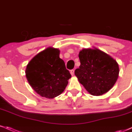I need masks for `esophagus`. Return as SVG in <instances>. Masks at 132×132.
Returning <instances> with one entry per match:
<instances>
[{
    "label": "esophagus",
    "mask_w": 132,
    "mask_h": 132,
    "mask_svg": "<svg viewBox=\"0 0 132 132\" xmlns=\"http://www.w3.org/2000/svg\"><path fill=\"white\" fill-rule=\"evenodd\" d=\"M70 73H71V75L73 76L74 74H75V70H74V69H72V70H71L70 71Z\"/></svg>",
    "instance_id": "esophagus-1"
}]
</instances>
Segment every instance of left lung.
<instances>
[{
    "mask_svg": "<svg viewBox=\"0 0 132 132\" xmlns=\"http://www.w3.org/2000/svg\"><path fill=\"white\" fill-rule=\"evenodd\" d=\"M79 68L75 74L90 94L101 95L113 87L119 77V65L105 53L95 49H83L79 53Z\"/></svg>",
    "mask_w": 132,
    "mask_h": 132,
    "instance_id": "8db88e82",
    "label": "left lung"
}]
</instances>
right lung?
Here are the masks:
<instances>
[{"mask_svg": "<svg viewBox=\"0 0 132 132\" xmlns=\"http://www.w3.org/2000/svg\"><path fill=\"white\" fill-rule=\"evenodd\" d=\"M26 77L30 85L42 97L53 99L64 91L71 78L60 50L46 48L37 54L27 66Z\"/></svg>", "mask_w": 132, "mask_h": 132, "instance_id": "right-lung-1", "label": "right lung"}]
</instances>
